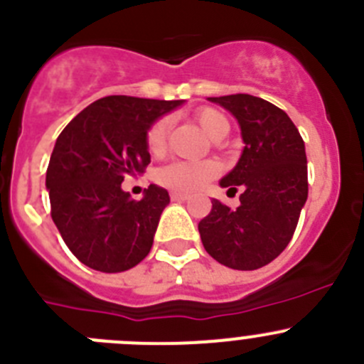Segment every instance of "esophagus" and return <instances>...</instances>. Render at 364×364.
Listing matches in <instances>:
<instances>
[{"mask_svg":"<svg viewBox=\"0 0 364 364\" xmlns=\"http://www.w3.org/2000/svg\"><path fill=\"white\" fill-rule=\"evenodd\" d=\"M188 198H190V196H188V193H185V192H172L171 193L172 201H186Z\"/></svg>","mask_w":364,"mask_h":364,"instance_id":"esophagus-1","label":"esophagus"}]
</instances>
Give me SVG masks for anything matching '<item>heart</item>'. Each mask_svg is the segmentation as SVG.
I'll return each instance as SVG.
<instances>
[{
  "mask_svg": "<svg viewBox=\"0 0 364 364\" xmlns=\"http://www.w3.org/2000/svg\"><path fill=\"white\" fill-rule=\"evenodd\" d=\"M196 120L212 140H223L230 131V124L226 117L217 109H212V107H201L196 113ZM171 124V118L163 117L158 118L149 127L147 136H145L149 152H152V154L163 152ZM217 172H219V166H217L215 161H210V159H205V161H172L158 168L156 181L161 186H166V188L179 190V192H193V190L201 188L212 178H215Z\"/></svg>",
  "mask_w": 364,
  "mask_h": 364,
  "instance_id": "heart-1",
  "label": "heart"
}]
</instances>
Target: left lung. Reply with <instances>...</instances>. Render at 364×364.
Returning <instances> with one entry per match:
<instances>
[{
	"label": "left lung",
	"instance_id": "1",
	"mask_svg": "<svg viewBox=\"0 0 364 364\" xmlns=\"http://www.w3.org/2000/svg\"><path fill=\"white\" fill-rule=\"evenodd\" d=\"M237 118L244 140L239 163L220 186L242 188L239 208L213 199L199 223L205 250L219 264L251 271L287 247L307 201V156L287 113L253 95L210 97Z\"/></svg>",
	"mask_w": 364,
	"mask_h": 364
}]
</instances>
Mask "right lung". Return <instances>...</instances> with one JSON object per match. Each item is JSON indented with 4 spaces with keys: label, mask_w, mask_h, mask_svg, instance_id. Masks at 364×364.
Segmentation results:
<instances>
[{
    "label": "right lung",
    "mask_w": 364,
    "mask_h": 364,
    "mask_svg": "<svg viewBox=\"0 0 364 364\" xmlns=\"http://www.w3.org/2000/svg\"><path fill=\"white\" fill-rule=\"evenodd\" d=\"M183 100L111 95L64 127L46 171L52 219L71 253L91 269L120 273L151 251L168 192L151 185L144 199L122 190L151 163L149 127Z\"/></svg>",
    "instance_id": "right-lung-1"
}]
</instances>
